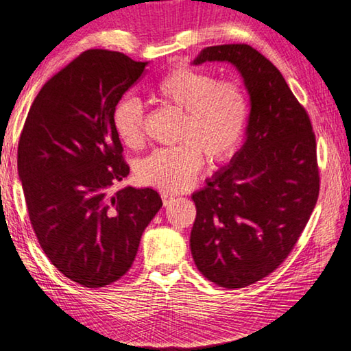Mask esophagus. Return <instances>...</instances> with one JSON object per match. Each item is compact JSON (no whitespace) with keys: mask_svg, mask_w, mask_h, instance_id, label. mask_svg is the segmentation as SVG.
<instances>
[{"mask_svg":"<svg viewBox=\"0 0 351 351\" xmlns=\"http://www.w3.org/2000/svg\"><path fill=\"white\" fill-rule=\"evenodd\" d=\"M162 199H163V204L168 205L169 202H172V199H174V196H172V194H168V193H163L162 194Z\"/></svg>","mask_w":351,"mask_h":351,"instance_id":"esophagus-1","label":"esophagus"}]
</instances>
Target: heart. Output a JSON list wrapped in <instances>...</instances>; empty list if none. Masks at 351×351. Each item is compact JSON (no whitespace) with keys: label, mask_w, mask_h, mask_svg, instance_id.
Instances as JSON below:
<instances>
[{"label":"heart","mask_w":351,"mask_h":351,"mask_svg":"<svg viewBox=\"0 0 351 351\" xmlns=\"http://www.w3.org/2000/svg\"><path fill=\"white\" fill-rule=\"evenodd\" d=\"M152 96L165 107L179 112L176 147H163L143 158L136 176L149 186L177 193L189 188L204 166L233 157L249 123V97L238 80H217L199 68L177 65L152 85ZM113 129L125 146L145 143V110L140 99L125 96L112 113Z\"/></svg>","instance_id":"heart-1"}]
</instances>
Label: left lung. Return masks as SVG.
<instances>
[{
	"label": "left lung",
	"instance_id": "8db88e82",
	"mask_svg": "<svg viewBox=\"0 0 351 351\" xmlns=\"http://www.w3.org/2000/svg\"><path fill=\"white\" fill-rule=\"evenodd\" d=\"M205 62L237 66L250 114L243 147L191 196L189 245L204 277L245 288L272 274L306 227L320 186L315 135L277 66L252 46H208L193 63Z\"/></svg>",
	"mask_w": 351,
	"mask_h": 351
}]
</instances>
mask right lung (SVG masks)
I'll return each instance as SVG.
<instances>
[{
	"instance_id": "add662e5",
	"label": "right lung",
	"mask_w": 351,
	"mask_h": 351,
	"mask_svg": "<svg viewBox=\"0 0 351 351\" xmlns=\"http://www.w3.org/2000/svg\"><path fill=\"white\" fill-rule=\"evenodd\" d=\"M146 65L85 51L38 91L20 135L19 176L34 233L57 271L84 288H104L129 271L163 205L152 188L112 193L129 176L112 113Z\"/></svg>"
}]
</instances>
